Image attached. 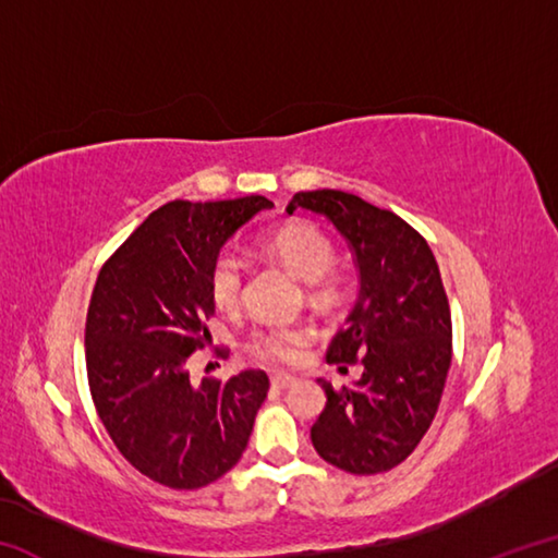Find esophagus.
<instances>
[{
  "label": "esophagus",
  "mask_w": 558,
  "mask_h": 558,
  "mask_svg": "<svg viewBox=\"0 0 558 558\" xmlns=\"http://www.w3.org/2000/svg\"><path fill=\"white\" fill-rule=\"evenodd\" d=\"M270 384H272V389L286 391V389H292V386L298 384V379H295V376H290V374H272Z\"/></svg>",
  "instance_id": "1"
}]
</instances>
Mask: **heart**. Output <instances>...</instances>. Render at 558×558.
<instances>
[{"label": "heart", "instance_id": "obj_1", "mask_svg": "<svg viewBox=\"0 0 558 558\" xmlns=\"http://www.w3.org/2000/svg\"><path fill=\"white\" fill-rule=\"evenodd\" d=\"M260 251L278 260L298 280L307 282V298L317 307L335 305L339 300V280L329 272L335 263V245L317 226L292 221L263 235ZM209 292L214 305L233 313L243 295V263L233 253H221L209 272ZM310 332L302 327H268L253 335L251 354L266 364H295L305 354Z\"/></svg>", "mask_w": 558, "mask_h": 558}]
</instances>
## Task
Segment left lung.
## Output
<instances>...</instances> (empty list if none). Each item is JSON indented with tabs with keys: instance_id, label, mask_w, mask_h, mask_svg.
Returning a JSON list of instances; mask_svg holds the SVG:
<instances>
[{
	"instance_id": "8db88e82",
	"label": "left lung",
	"mask_w": 558,
	"mask_h": 558,
	"mask_svg": "<svg viewBox=\"0 0 558 558\" xmlns=\"http://www.w3.org/2000/svg\"><path fill=\"white\" fill-rule=\"evenodd\" d=\"M325 216L356 268V300L327 362H362L352 386L319 379L327 405L310 430L319 458L352 475H376L411 456L436 418L452 359V325L438 263L399 216L362 196L300 192L286 211Z\"/></svg>"
}]
</instances>
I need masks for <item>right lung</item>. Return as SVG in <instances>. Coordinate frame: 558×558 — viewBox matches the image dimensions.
Here are the masks:
<instances>
[{
  "label": "right lung",
  "mask_w": 558,
  "mask_h": 558,
  "mask_svg": "<svg viewBox=\"0 0 558 558\" xmlns=\"http://www.w3.org/2000/svg\"><path fill=\"white\" fill-rule=\"evenodd\" d=\"M266 196L169 202L102 266L86 323L88 384L112 442L155 483L199 489L226 475L248 446L268 376L192 384L186 359L211 342L209 272L223 245Z\"/></svg>",
  "instance_id": "obj_1"
}]
</instances>
